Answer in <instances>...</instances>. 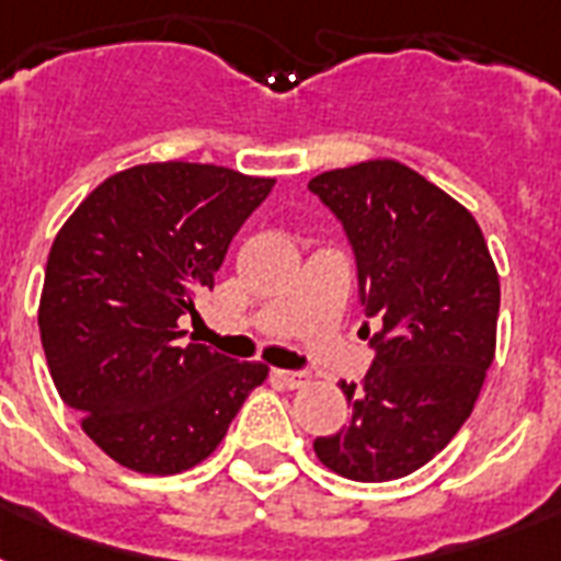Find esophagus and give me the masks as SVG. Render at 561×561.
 <instances>
[{"instance_id": "esophagus-1", "label": "esophagus", "mask_w": 561, "mask_h": 561, "mask_svg": "<svg viewBox=\"0 0 561 561\" xmlns=\"http://www.w3.org/2000/svg\"><path fill=\"white\" fill-rule=\"evenodd\" d=\"M273 378L290 390H299V387H308L311 383V375L308 373H290V369H273Z\"/></svg>"}]
</instances>
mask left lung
I'll list each match as a JSON object with an SVG mask.
<instances>
[{
	"label": "left lung",
	"mask_w": 561,
	"mask_h": 561,
	"mask_svg": "<svg viewBox=\"0 0 561 561\" xmlns=\"http://www.w3.org/2000/svg\"><path fill=\"white\" fill-rule=\"evenodd\" d=\"M308 188L343 220L358 259L375 360L341 381L350 422L317 436L325 469L360 483L431 462L471 416L495 360L501 282L478 220L399 160L323 171Z\"/></svg>",
	"instance_id": "1"
}]
</instances>
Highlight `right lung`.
<instances>
[{"label":"right lung","instance_id":"right-lung-1","mask_svg":"<svg viewBox=\"0 0 561 561\" xmlns=\"http://www.w3.org/2000/svg\"><path fill=\"white\" fill-rule=\"evenodd\" d=\"M271 188L209 162H145L92 188L57 232L39 341L60 399L118 466L180 474L203 462L271 373L180 332Z\"/></svg>","mask_w":561,"mask_h":561}]
</instances>
